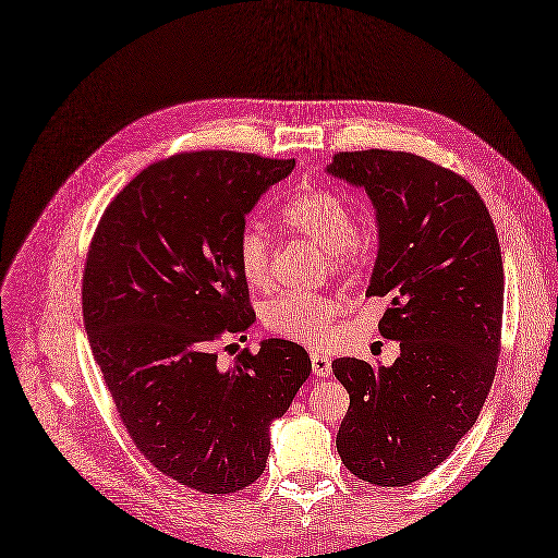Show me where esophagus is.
I'll return each mask as SVG.
<instances>
[{
	"instance_id": "obj_1",
	"label": "esophagus",
	"mask_w": 558,
	"mask_h": 558,
	"mask_svg": "<svg viewBox=\"0 0 558 558\" xmlns=\"http://www.w3.org/2000/svg\"><path fill=\"white\" fill-rule=\"evenodd\" d=\"M310 362H312V374H314V376H317V378L330 376L332 362H330L328 355H324V353H312V355H310Z\"/></svg>"
}]
</instances>
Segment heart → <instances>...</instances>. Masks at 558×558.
<instances>
[{"mask_svg":"<svg viewBox=\"0 0 558 558\" xmlns=\"http://www.w3.org/2000/svg\"><path fill=\"white\" fill-rule=\"evenodd\" d=\"M282 223L317 244L328 253L330 269L339 274L357 271L367 257L365 241L357 236L353 209L344 198L324 189H305L289 201L280 211ZM239 271L246 284L264 289L271 282V241L259 228H248L236 246ZM342 303L324 294L287 292L262 307V322L271 330L292 342L317 347L324 344Z\"/></svg>","mask_w":558,"mask_h":558,"instance_id":"1","label":"heart"}]
</instances>
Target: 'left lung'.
<instances>
[{
    "instance_id": "8db88e82",
    "label": "left lung",
    "mask_w": 558,
    "mask_h": 558,
    "mask_svg": "<svg viewBox=\"0 0 558 558\" xmlns=\"http://www.w3.org/2000/svg\"><path fill=\"white\" fill-rule=\"evenodd\" d=\"M326 173L365 189L378 226L367 296H387L378 330L399 342L390 367L337 357L351 405L342 463L383 488L438 468L474 426L497 372L504 264L476 189L413 153H339Z\"/></svg>"
}]
</instances>
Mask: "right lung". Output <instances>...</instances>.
<instances>
[{
    "label": "right lung",
    "instance_id": "obj_1",
    "mask_svg": "<svg viewBox=\"0 0 558 558\" xmlns=\"http://www.w3.org/2000/svg\"><path fill=\"white\" fill-rule=\"evenodd\" d=\"M294 159L203 150L141 171L105 209L82 284L90 351L136 449L205 495L264 472L274 420L312 372L303 347L264 339L219 365L255 312L236 246L262 193Z\"/></svg>",
    "mask_w": 558,
    "mask_h": 558
}]
</instances>
